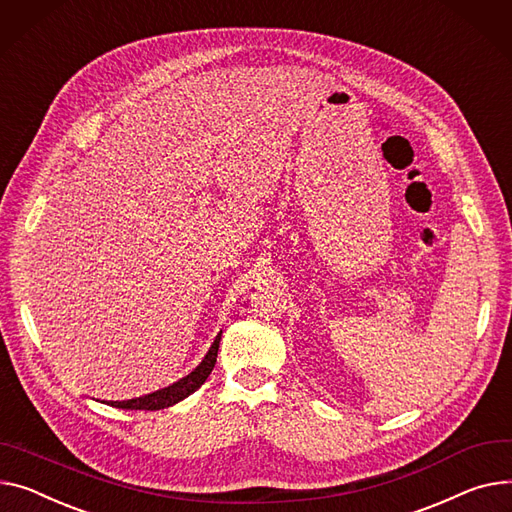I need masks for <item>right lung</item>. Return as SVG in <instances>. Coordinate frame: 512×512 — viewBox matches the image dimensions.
Segmentation results:
<instances>
[{"label":"right lung","instance_id":"1","mask_svg":"<svg viewBox=\"0 0 512 512\" xmlns=\"http://www.w3.org/2000/svg\"><path fill=\"white\" fill-rule=\"evenodd\" d=\"M220 339H222V331L216 335L212 348L208 350L206 356H203V360L189 374H185L183 379H179L177 383L168 385L164 389H158L154 393L135 397V399L109 401V405L121 407V410H148V412H156V410H164V407H170V405L183 401L185 397L195 393L203 383H206V379L210 377V372L214 370V364H216V358H218Z\"/></svg>","mask_w":512,"mask_h":512}]
</instances>
